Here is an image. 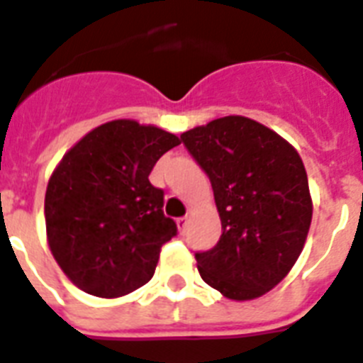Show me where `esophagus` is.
Returning <instances> with one entry per match:
<instances>
[{
	"label": "esophagus",
	"instance_id": "esophagus-1",
	"mask_svg": "<svg viewBox=\"0 0 363 363\" xmlns=\"http://www.w3.org/2000/svg\"><path fill=\"white\" fill-rule=\"evenodd\" d=\"M177 228H179V233H181V235H184L188 228V218H179V220H177Z\"/></svg>",
	"mask_w": 363,
	"mask_h": 363
}]
</instances>
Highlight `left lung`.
Segmentation results:
<instances>
[{
    "instance_id": "1",
    "label": "left lung",
    "mask_w": 363,
    "mask_h": 363,
    "mask_svg": "<svg viewBox=\"0 0 363 363\" xmlns=\"http://www.w3.org/2000/svg\"><path fill=\"white\" fill-rule=\"evenodd\" d=\"M211 179L222 237L197 252L205 284L231 300L268 293L296 263L313 205L302 158L257 121L229 115L181 134Z\"/></svg>"
}]
</instances>
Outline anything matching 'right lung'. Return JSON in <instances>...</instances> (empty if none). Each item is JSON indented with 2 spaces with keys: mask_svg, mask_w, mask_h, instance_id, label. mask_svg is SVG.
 Masks as SVG:
<instances>
[{
  "mask_svg": "<svg viewBox=\"0 0 363 363\" xmlns=\"http://www.w3.org/2000/svg\"><path fill=\"white\" fill-rule=\"evenodd\" d=\"M175 134L119 119L96 126L63 156L44 197L52 255L76 287L117 298L145 285L177 235L164 190L149 182Z\"/></svg>",
  "mask_w": 363,
  "mask_h": 363,
  "instance_id": "obj_1",
  "label": "right lung"
}]
</instances>
